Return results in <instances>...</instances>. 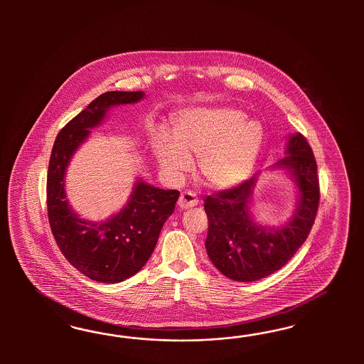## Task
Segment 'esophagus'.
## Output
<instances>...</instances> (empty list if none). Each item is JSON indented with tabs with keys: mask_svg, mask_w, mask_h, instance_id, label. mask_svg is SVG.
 Wrapping results in <instances>:
<instances>
[{
	"mask_svg": "<svg viewBox=\"0 0 364 364\" xmlns=\"http://www.w3.org/2000/svg\"><path fill=\"white\" fill-rule=\"evenodd\" d=\"M198 198H196V193L192 192V191H186L180 195L178 198V207L181 210H188V208H192V207H196L198 205Z\"/></svg>",
	"mask_w": 364,
	"mask_h": 364,
	"instance_id": "esophagus-1",
	"label": "esophagus"
}]
</instances>
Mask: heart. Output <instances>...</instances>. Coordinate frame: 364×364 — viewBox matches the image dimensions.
Here are the masks:
<instances>
[{
    "instance_id": "obj_1",
    "label": "heart",
    "mask_w": 364,
    "mask_h": 364,
    "mask_svg": "<svg viewBox=\"0 0 364 364\" xmlns=\"http://www.w3.org/2000/svg\"><path fill=\"white\" fill-rule=\"evenodd\" d=\"M175 139L156 134L154 151L160 166L180 177L198 157V172L207 186L231 188L250 175L259 154L263 132L257 122H242L232 109L187 110L175 120Z\"/></svg>"
}]
</instances>
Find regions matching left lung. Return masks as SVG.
<instances>
[{
    "label": "left lung",
    "instance_id": "obj_1",
    "mask_svg": "<svg viewBox=\"0 0 364 364\" xmlns=\"http://www.w3.org/2000/svg\"><path fill=\"white\" fill-rule=\"evenodd\" d=\"M287 154L277 166L291 171L300 198L294 218L282 228L272 230L251 220L248 203L255 177L204 200L208 216L207 252L213 265L232 280L256 282L272 275L294 257L309 237L319 208L316 160L300 133L289 137Z\"/></svg>",
    "mask_w": 364,
    "mask_h": 364
}]
</instances>
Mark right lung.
Wrapping results in <instances>:
<instances>
[{
    "label": "right lung",
    "instance_id": "1",
    "mask_svg": "<svg viewBox=\"0 0 364 364\" xmlns=\"http://www.w3.org/2000/svg\"><path fill=\"white\" fill-rule=\"evenodd\" d=\"M143 96V92L102 93L58 132L50 154L46 207L55 242L70 264L101 283L122 282L143 268L180 192L139 181L120 213L104 223H90L78 218L68 204L64 175L72 154L88 137V128L100 124L110 107L136 102Z\"/></svg>",
    "mask_w": 364,
    "mask_h": 364
}]
</instances>
